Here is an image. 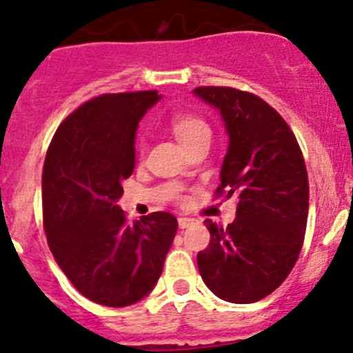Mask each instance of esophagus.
I'll list each match as a JSON object with an SVG mask.
<instances>
[{"label":"esophagus","mask_w":353,"mask_h":353,"mask_svg":"<svg viewBox=\"0 0 353 353\" xmlns=\"http://www.w3.org/2000/svg\"><path fill=\"white\" fill-rule=\"evenodd\" d=\"M193 223V219H188V216H178V227L187 228Z\"/></svg>","instance_id":"34e87169"}]
</instances>
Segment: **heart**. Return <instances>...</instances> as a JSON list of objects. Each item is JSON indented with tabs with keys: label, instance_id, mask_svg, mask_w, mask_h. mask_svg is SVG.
<instances>
[{
	"label": "heart",
	"instance_id": "obj_1",
	"mask_svg": "<svg viewBox=\"0 0 353 353\" xmlns=\"http://www.w3.org/2000/svg\"><path fill=\"white\" fill-rule=\"evenodd\" d=\"M170 126H172L173 134H175V138L180 141L183 148H187L190 143H193L201 134L210 133L208 125L200 117L190 113L173 114L172 120H170Z\"/></svg>",
	"mask_w": 353,
	"mask_h": 353
}]
</instances>
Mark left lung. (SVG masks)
Instances as JSON below:
<instances>
[{
  "label": "left lung",
  "instance_id": "1",
  "mask_svg": "<svg viewBox=\"0 0 353 353\" xmlns=\"http://www.w3.org/2000/svg\"><path fill=\"white\" fill-rule=\"evenodd\" d=\"M193 93L221 114L228 150L216 193L239 200L227 228L205 220L210 245L198 253V270L225 302H259L282 285L302 250L308 216L302 150L262 98L228 86Z\"/></svg>",
  "mask_w": 353,
  "mask_h": 353
}]
</instances>
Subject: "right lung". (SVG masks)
I'll use <instances>...</instances> for the list:
<instances>
[{
	"label": "right lung",
	"mask_w": 353,
	"mask_h": 353,
	"mask_svg": "<svg viewBox=\"0 0 353 353\" xmlns=\"http://www.w3.org/2000/svg\"><path fill=\"white\" fill-rule=\"evenodd\" d=\"M158 91L110 93L58 126L43 166V221L50 250L91 302L128 307L153 290L178 221L155 212L128 223L117 205L134 170V134Z\"/></svg>",
	"instance_id": "add662e5"
}]
</instances>
